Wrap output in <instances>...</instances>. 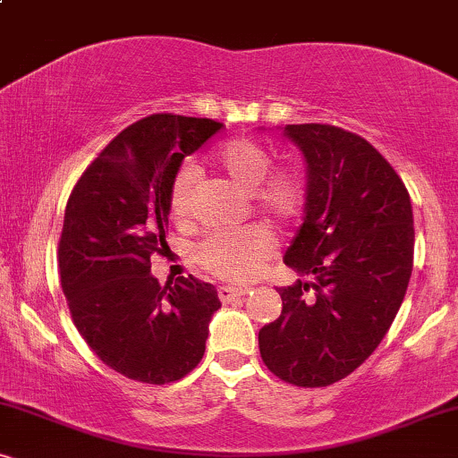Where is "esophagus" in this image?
Segmentation results:
<instances>
[{
    "label": "esophagus",
    "instance_id": "34e87169",
    "mask_svg": "<svg viewBox=\"0 0 458 458\" xmlns=\"http://www.w3.org/2000/svg\"><path fill=\"white\" fill-rule=\"evenodd\" d=\"M250 290H246V287H233V285H221L218 287V298H221V302H233V300H237V298H242V296H246Z\"/></svg>",
    "mask_w": 458,
    "mask_h": 458
}]
</instances>
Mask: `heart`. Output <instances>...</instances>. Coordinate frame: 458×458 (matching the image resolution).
Returning a JSON list of instances; mask_svg holds the SVG:
<instances>
[{"label": "heart", "instance_id": "obj_1", "mask_svg": "<svg viewBox=\"0 0 458 458\" xmlns=\"http://www.w3.org/2000/svg\"><path fill=\"white\" fill-rule=\"evenodd\" d=\"M215 166L250 191L254 208L275 225H290L302 216L306 187L298 173L290 168H273V158L262 143L235 137L225 141L212 154ZM196 171L181 168L168 190V215L174 223L191 218ZM273 252V240L259 227L212 231L198 243L196 259L206 271L229 281H248L260 273Z\"/></svg>", "mask_w": 458, "mask_h": 458}]
</instances>
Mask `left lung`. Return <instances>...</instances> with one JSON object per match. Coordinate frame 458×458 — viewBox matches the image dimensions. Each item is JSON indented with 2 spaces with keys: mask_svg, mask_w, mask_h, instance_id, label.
<instances>
[{
  "mask_svg": "<svg viewBox=\"0 0 458 458\" xmlns=\"http://www.w3.org/2000/svg\"><path fill=\"white\" fill-rule=\"evenodd\" d=\"M309 165L306 216L284 262L279 318L259 331L262 362L298 387H325L360 367L403 304L412 271V208L390 162L360 135L287 124Z\"/></svg>",
  "mask_w": 458,
  "mask_h": 458,
  "instance_id": "left-lung-1",
  "label": "left lung"
}]
</instances>
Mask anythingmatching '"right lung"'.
<instances>
[{"label":"right lung","instance_id":"right-lung-1","mask_svg":"<svg viewBox=\"0 0 458 458\" xmlns=\"http://www.w3.org/2000/svg\"><path fill=\"white\" fill-rule=\"evenodd\" d=\"M223 127L181 114L141 118L98 154L68 198L58 265L72 323L104 365L141 384L193 371L221 309L215 285L193 275L162 287L149 259L166 248L181 162Z\"/></svg>","mask_w":458,"mask_h":458}]
</instances>
